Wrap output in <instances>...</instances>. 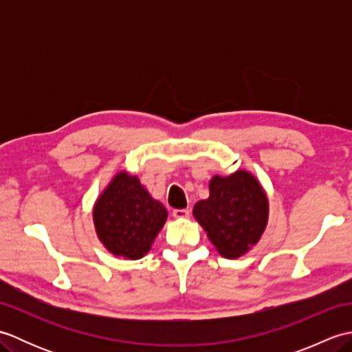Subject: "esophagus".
<instances>
[{"instance_id":"1","label":"esophagus","mask_w":352,"mask_h":352,"mask_svg":"<svg viewBox=\"0 0 352 352\" xmlns=\"http://www.w3.org/2000/svg\"><path fill=\"white\" fill-rule=\"evenodd\" d=\"M172 214H174V218H189L190 210L189 208H175Z\"/></svg>"}]
</instances>
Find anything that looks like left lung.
Returning <instances> with one entry per match:
<instances>
[{"label":"left lung","mask_w":352,"mask_h":352,"mask_svg":"<svg viewBox=\"0 0 352 352\" xmlns=\"http://www.w3.org/2000/svg\"><path fill=\"white\" fill-rule=\"evenodd\" d=\"M208 188L210 197L198 201L193 216L221 256L241 257L258 242L266 228V193L256 177L246 170H237L230 177L214 175Z\"/></svg>","instance_id":"left-lung-1"}]
</instances>
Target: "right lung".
<instances>
[{"mask_svg": "<svg viewBox=\"0 0 352 352\" xmlns=\"http://www.w3.org/2000/svg\"><path fill=\"white\" fill-rule=\"evenodd\" d=\"M166 218L163 204L126 172H119L94 207L100 241L111 254L130 260L145 256Z\"/></svg>", "mask_w": 352, "mask_h": 352, "instance_id": "right-lung-1", "label": "right lung"}]
</instances>
